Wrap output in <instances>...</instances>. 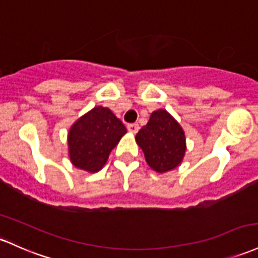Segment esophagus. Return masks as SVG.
Masks as SVG:
<instances>
[{"mask_svg": "<svg viewBox=\"0 0 258 258\" xmlns=\"http://www.w3.org/2000/svg\"><path fill=\"white\" fill-rule=\"evenodd\" d=\"M127 130H128V132H131V134H137L138 130H140V126H138V123H130L127 124Z\"/></svg>", "mask_w": 258, "mask_h": 258, "instance_id": "34e87169", "label": "esophagus"}]
</instances>
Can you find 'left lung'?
Wrapping results in <instances>:
<instances>
[{"label": "left lung", "instance_id": "left-lung-1", "mask_svg": "<svg viewBox=\"0 0 258 258\" xmlns=\"http://www.w3.org/2000/svg\"><path fill=\"white\" fill-rule=\"evenodd\" d=\"M147 164L163 174L177 168L186 153V137L181 124L166 110L153 111L148 123L136 135Z\"/></svg>", "mask_w": 258, "mask_h": 258}]
</instances>
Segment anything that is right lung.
<instances>
[{"mask_svg": "<svg viewBox=\"0 0 258 258\" xmlns=\"http://www.w3.org/2000/svg\"><path fill=\"white\" fill-rule=\"evenodd\" d=\"M126 132L109 107H93L73 122L67 135L71 163L81 170L98 172Z\"/></svg>", "mask_w": 258, "mask_h": 258, "instance_id": "obj_1", "label": "right lung"}]
</instances>
